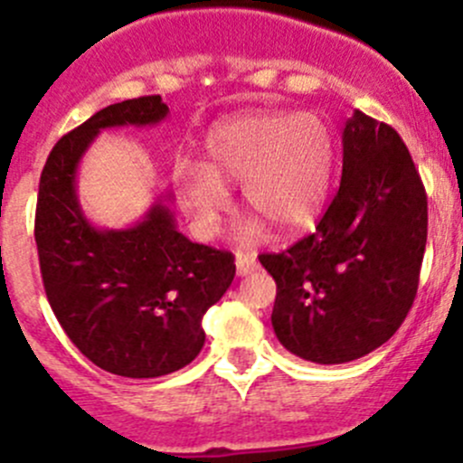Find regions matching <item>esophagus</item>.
<instances>
[{"label":"esophagus","mask_w":463,"mask_h":463,"mask_svg":"<svg viewBox=\"0 0 463 463\" xmlns=\"http://www.w3.org/2000/svg\"><path fill=\"white\" fill-rule=\"evenodd\" d=\"M257 269V254L254 252H236V273L239 275H250Z\"/></svg>","instance_id":"esophagus-1"}]
</instances>
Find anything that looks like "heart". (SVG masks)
Segmentation results:
<instances>
[{
  "label": "heart",
  "instance_id": "heart-1",
  "mask_svg": "<svg viewBox=\"0 0 463 463\" xmlns=\"http://www.w3.org/2000/svg\"><path fill=\"white\" fill-rule=\"evenodd\" d=\"M206 154L209 165L184 163L176 172L181 206L202 234L218 229L229 181L243 184L252 213L279 234H294L324 209L337 151L333 130L317 114L252 112L215 126Z\"/></svg>",
  "mask_w": 463,
  "mask_h": 463
}]
</instances>
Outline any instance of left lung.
<instances>
[{"mask_svg":"<svg viewBox=\"0 0 463 463\" xmlns=\"http://www.w3.org/2000/svg\"><path fill=\"white\" fill-rule=\"evenodd\" d=\"M342 184L315 234L260 254L278 284L273 330L298 358L339 364L388 342L418 294L427 193L392 126L355 109Z\"/></svg>","mask_w":463,"mask_h":463,"instance_id":"1","label":"left lung"}]
</instances>
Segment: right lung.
I'll use <instances>...</instances> for the list:
<instances>
[{
  "label": "right lung",
  "mask_w": 463,
  "mask_h": 463,
  "mask_svg": "<svg viewBox=\"0 0 463 463\" xmlns=\"http://www.w3.org/2000/svg\"><path fill=\"white\" fill-rule=\"evenodd\" d=\"M167 112L160 96L108 105L54 144L38 184L33 236L50 307L93 364L128 379L193 363L202 317L236 275L234 254L185 239L163 202L130 229H96L80 209L75 172L93 137Z\"/></svg>",
  "instance_id": "obj_1"
}]
</instances>
